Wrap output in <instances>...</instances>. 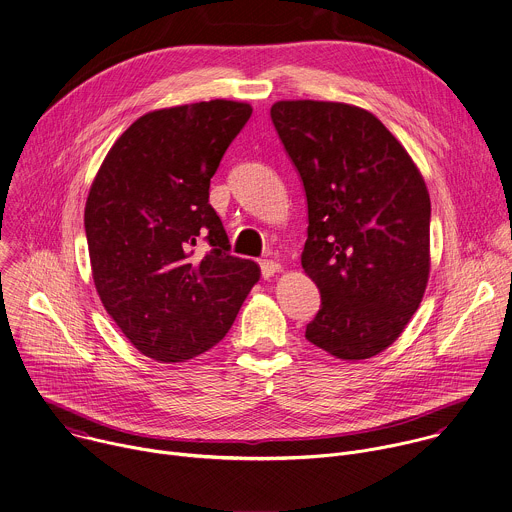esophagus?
I'll use <instances>...</instances> for the list:
<instances>
[{"mask_svg":"<svg viewBox=\"0 0 512 512\" xmlns=\"http://www.w3.org/2000/svg\"><path fill=\"white\" fill-rule=\"evenodd\" d=\"M281 271V265L277 261H271V259H263L261 261V275L267 279V277H273L275 273Z\"/></svg>","mask_w":512,"mask_h":512,"instance_id":"obj_1","label":"esophagus"}]
</instances>
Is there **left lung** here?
Returning <instances> with one entry per match:
<instances>
[{
  "instance_id": "1",
  "label": "left lung",
  "mask_w": 512,
  "mask_h": 512,
  "mask_svg": "<svg viewBox=\"0 0 512 512\" xmlns=\"http://www.w3.org/2000/svg\"><path fill=\"white\" fill-rule=\"evenodd\" d=\"M275 130L307 197L305 275L321 307L305 337L323 352L368 360L390 348L430 277V195L402 142L368 110L279 100Z\"/></svg>"
}]
</instances>
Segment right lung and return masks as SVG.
I'll list each match as a JSON object with an SVG mask.
<instances>
[{
    "label": "right lung",
    "instance_id": "right-lung-1",
    "mask_svg": "<svg viewBox=\"0 0 512 512\" xmlns=\"http://www.w3.org/2000/svg\"><path fill=\"white\" fill-rule=\"evenodd\" d=\"M247 102L209 100L134 120L92 181L84 227L100 301L130 344L156 362H185L231 329L261 277L229 253L209 187L249 120ZM205 238L212 251L194 253Z\"/></svg>",
    "mask_w": 512,
    "mask_h": 512
}]
</instances>
